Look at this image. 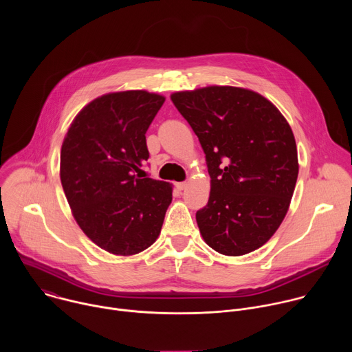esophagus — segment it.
<instances>
[{
	"instance_id": "obj_1",
	"label": "esophagus",
	"mask_w": 352,
	"mask_h": 352,
	"mask_svg": "<svg viewBox=\"0 0 352 352\" xmlns=\"http://www.w3.org/2000/svg\"><path fill=\"white\" fill-rule=\"evenodd\" d=\"M186 182H175V188L178 189V190H184L185 188H186Z\"/></svg>"
}]
</instances>
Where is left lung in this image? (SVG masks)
I'll return each mask as SVG.
<instances>
[{
    "label": "left lung",
    "mask_w": 352,
    "mask_h": 352,
    "mask_svg": "<svg viewBox=\"0 0 352 352\" xmlns=\"http://www.w3.org/2000/svg\"><path fill=\"white\" fill-rule=\"evenodd\" d=\"M171 100L197 136L212 178L209 202L196 212L200 234L221 255L252 252L277 231L295 189L291 126L248 89L209 86Z\"/></svg>",
    "instance_id": "left-lung-1"
}]
</instances>
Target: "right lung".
I'll list each match as a JSON object with an SVG mask.
<instances>
[{
    "mask_svg": "<svg viewBox=\"0 0 352 352\" xmlns=\"http://www.w3.org/2000/svg\"><path fill=\"white\" fill-rule=\"evenodd\" d=\"M128 90L93 100L61 147V184L82 231L102 249L129 256L152 245L173 200L168 182L140 178L148 159L146 131L164 103Z\"/></svg>",
    "mask_w": 352,
    "mask_h": 352,
    "instance_id": "obj_1",
    "label": "right lung"
}]
</instances>
